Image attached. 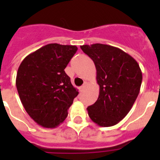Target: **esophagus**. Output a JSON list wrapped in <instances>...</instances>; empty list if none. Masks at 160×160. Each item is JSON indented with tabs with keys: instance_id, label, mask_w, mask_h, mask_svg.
<instances>
[{
	"instance_id": "1",
	"label": "esophagus",
	"mask_w": 160,
	"mask_h": 160,
	"mask_svg": "<svg viewBox=\"0 0 160 160\" xmlns=\"http://www.w3.org/2000/svg\"><path fill=\"white\" fill-rule=\"evenodd\" d=\"M88 83L87 81L84 82V84H83L82 87H80V92H83V90H85V88H86V87H87V85H88Z\"/></svg>"
}]
</instances>
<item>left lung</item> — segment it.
Instances as JSON below:
<instances>
[{"label":"left lung","mask_w":160,"mask_h":160,"mask_svg":"<svg viewBox=\"0 0 160 160\" xmlns=\"http://www.w3.org/2000/svg\"><path fill=\"white\" fill-rule=\"evenodd\" d=\"M80 48L94 62L100 87L98 100L87 108L88 115L99 126L115 125L128 114L139 93L142 80L139 65L129 54L109 45Z\"/></svg>","instance_id":"left-lung-1"}]
</instances>
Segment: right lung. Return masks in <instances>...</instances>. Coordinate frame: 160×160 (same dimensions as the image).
Here are the masks:
<instances>
[{
	"mask_svg": "<svg viewBox=\"0 0 160 160\" xmlns=\"http://www.w3.org/2000/svg\"><path fill=\"white\" fill-rule=\"evenodd\" d=\"M77 51L76 46L51 43L28 55L19 66V98L28 115L43 128L62 123L78 95L64 70Z\"/></svg>",
	"mask_w": 160,
	"mask_h": 160,
	"instance_id": "1",
	"label": "right lung"
}]
</instances>
